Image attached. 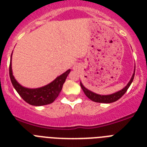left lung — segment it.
<instances>
[{
  "instance_id": "left-lung-1",
  "label": "left lung",
  "mask_w": 147,
  "mask_h": 147,
  "mask_svg": "<svg viewBox=\"0 0 147 147\" xmlns=\"http://www.w3.org/2000/svg\"><path fill=\"white\" fill-rule=\"evenodd\" d=\"M135 71H136V67H135ZM135 71L133 74H132V78H131L130 81L128 82L127 85L125 86V88H124L123 89H121L119 91L116 92L115 93H113V94L110 95H99L96 94V93H93V92L90 91L88 89H87L86 88L84 87V85H82V83L80 82V86H81L82 89L84 91L85 94L86 95L87 97L89 98L90 99L92 100L93 102H98V103H112V102H116L117 100H119L121 97L124 94V93L127 92V89L129 88L131 83L133 81V79H134L135 76Z\"/></svg>"
}]
</instances>
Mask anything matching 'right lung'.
I'll return each mask as SVG.
<instances>
[{
    "label": "right lung",
    "instance_id": "obj_1",
    "mask_svg": "<svg viewBox=\"0 0 147 147\" xmlns=\"http://www.w3.org/2000/svg\"><path fill=\"white\" fill-rule=\"evenodd\" d=\"M70 72L71 70H67L64 74L56 78L52 82L42 88H35V89L24 88L16 81L13 76L12 70H11V56L9 64V76L12 85L18 94L20 95L25 102L34 106H42L54 102L62 90V85L65 82L66 78Z\"/></svg>",
    "mask_w": 147,
    "mask_h": 147
}]
</instances>
